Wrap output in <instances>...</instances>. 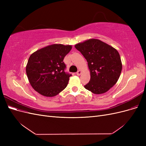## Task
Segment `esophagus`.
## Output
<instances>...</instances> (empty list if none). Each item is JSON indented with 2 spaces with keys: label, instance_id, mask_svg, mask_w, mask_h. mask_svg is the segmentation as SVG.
<instances>
[{
  "label": "esophagus",
  "instance_id": "1",
  "mask_svg": "<svg viewBox=\"0 0 146 146\" xmlns=\"http://www.w3.org/2000/svg\"><path fill=\"white\" fill-rule=\"evenodd\" d=\"M81 74H82V71H81L80 70H78V71L77 72V73H76V74L77 75V76H80Z\"/></svg>",
  "mask_w": 146,
  "mask_h": 146
}]
</instances>
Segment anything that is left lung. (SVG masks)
<instances>
[{
	"instance_id": "8db88e82",
	"label": "left lung",
	"mask_w": 146,
	"mask_h": 146,
	"mask_svg": "<svg viewBox=\"0 0 146 146\" xmlns=\"http://www.w3.org/2000/svg\"><path fill=\"white\" fill-rule=\"evenodd\" d=\"M88 62L90 80L84 87L95 94L107 92L117 83L122 64L115 48L98 39H89L75 45Z\"/></svg>"
}]
</instances>
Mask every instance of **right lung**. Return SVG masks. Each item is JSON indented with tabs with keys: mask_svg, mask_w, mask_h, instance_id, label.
<instances>
[{
	"mask_svg": "<svg viewBox=\"0 0 146 146\" xmlns=\"http://www.w3.org/2000/svg\"><path fill=\"white\" fill-rule=\"evenodd\" d=\"M72 46L54 44L40 48L29 57L26 73L31 86L39 94L54 97L67 86L71 75L64 71V56Z\"/></svg>",
	"mask_w": 146,
	"mask_h": 146,
	"instance_id": "obj_1",
	"label": "right lung"
}]
</instances>
